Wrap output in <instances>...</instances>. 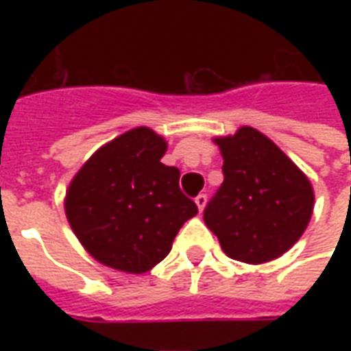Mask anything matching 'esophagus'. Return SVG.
<instances>
[{"mask_svg":"<svg viewBox=\"0 0 351 351\" xmlns=\"http://www.w3.org/2000/svg\"><path fill=\"white\" fill-rule=\"evenodd\" d=\"M195 205H197L199 213H203V208L206 205V193H199L197 197H195Z\"/></svg>","mask_w":351,"mask_h":351,"instance_id":"1","label":"esophagus"}]
</instances>
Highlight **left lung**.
<instances>
[{
	"instance_id": "8db88e82",
	"label": "left lung",
	"mask_w": 351,
	"mask_h": 351,
	"mask_svg": "<svg viewBox=\"0 0 351 351\" xmlns=\"http://www.w3.org/2000/svg\"><path fill=\"white\" fill-rule=\"evenodd\" d=\"M216 145L223 156V182L205 206V223L231 259L280 258L308 226L314 208L308 178L254 128L216 138Z\"/></svg>"
}]
</instances>
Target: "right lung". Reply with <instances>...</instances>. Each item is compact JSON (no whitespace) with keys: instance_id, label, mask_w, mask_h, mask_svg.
Returning <instances> with one entry per match:
<instances>
[{"instance_id":"right-lung-1","label":"right lung","mask_w":351,"mask_h":351,"mask_svg":"<svg viewBox=\"0 0 351 351\" xmlns=\"http://www.w3.org/2000/svg\"><path fill=\"white\" fill-rule=\"evenodd\" d=\"M167 143L148 128L99 148L73 178L65 214L99 263L141 274L167 258L178 229L197 214L180 171L161 163Z\"/></svg>"}]
</instances>
